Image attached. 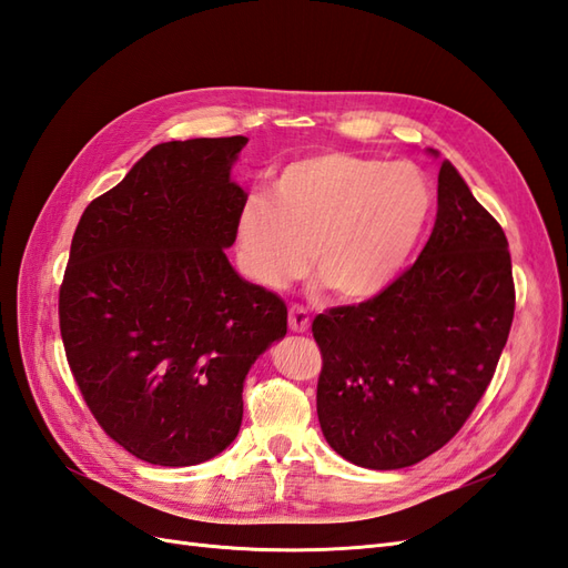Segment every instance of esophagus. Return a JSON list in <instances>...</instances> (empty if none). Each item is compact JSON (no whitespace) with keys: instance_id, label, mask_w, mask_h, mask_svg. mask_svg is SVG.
Returning a JSON list of instances; mask_svg holds the SVG:
<instances>
[{"instance_id":"esophagus-1","label":"esophagus","mask_w":568,"mask_h":568,"mask_svg":"<svg viewBox=\"0 0 568 568\" xmlns=\"http://www.w3.org/2000/svg\"><path fill=\"white\" fill-rule=\"evenodd\" d=\"M287 324H290V331L295 333H307L310 331V314L304 307H290L287 312Z\"/></svg>"}]
</instances>
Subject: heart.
Returning a JSON list of instances; mask_svg holds the SVG:
<instances>
[{
    "instance_id": "obj_1",
    "label": "heart",
    "mask_w": 568,
    "mask_h": 568,
    "mask_svg": "<svg viewBox=\"0 0 568 568\" xmlns=\"http://www.w3.org/2000/svg\"><path fill=\"white\" fill-rule=\"evenodd\" d=\"M432 213V189L413 163L351 153L300 158L281 170L271 199L246 196L235 215L240 268L283 290L310 268L331 295L362 302L396 278Z\"/></svg>"
}]
</instances>
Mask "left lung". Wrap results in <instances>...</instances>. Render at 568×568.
<instances>
[{
    "mask_svg": "<svg viewBox=\"0 0 568 568\" xmlns=\"http://www.w3.org/2000/svg\"><path fill=\"white\" fill-rule=\"evenodd\" d=\"M514 304L504 230L444 160L436 223L415 264L374 300L314 318L324 357L316 413L328 446L372 470L439 450L487 390Z\"/></svg>",
    "mask_w": 568,
    "mask_h": 568,
    "instance_id": "8db88e82",
    "label": "left lung"
}]
</instances>
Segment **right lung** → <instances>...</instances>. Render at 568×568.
<instances>
[{"label": "right lung", "instance_id": "obj_1", "mask_svg": "<svg viewBox=\"0 0 568 568\" xmlns=\"http://www.w3.org/2000/svg\"><path fill=\"white\" fill-rule=\"evenodd\" d=\"M246 136L158 143L83 211L60 290L69 367L129 454L184 468L225 450L252 365L287 333L285 302L225 250L246 199Z\"/></svg>", "mask_w": 568, "mask_h": 568}]
</instances>
